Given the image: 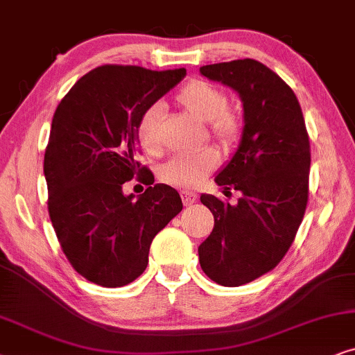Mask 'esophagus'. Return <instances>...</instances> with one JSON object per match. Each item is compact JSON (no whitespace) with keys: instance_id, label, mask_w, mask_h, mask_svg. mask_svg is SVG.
Masks as SVG:
<instances>
[{"instance_id":"1","label":"esophagus","mask_w":355,"mask_h":355,"mask_svg":"<svg viewBox=\"0 0 355 355\" xmlns=\"http://www.w3.org/2000/svg\"><path fill=\"white\" fill-rule=\"evenodd\" d=\"M180 196H182V201H183V205L185 206H191L193 202L196 201V195L193 191H180Z\"/></svg>"}]
</instances>
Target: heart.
<instances>
[{
  "label": "heart",
  "mask_w": 355,
  "mask_h": 355,
  "mask_svg": "<svg viewBox=\"0 0 355 355\" xmlns=\"http://www.w3.org/2000/svg\"><path fill=\"white\" fill-rule=\"evenodd\" d=\"M175 102L201 123H207L206 133L220 148L232 149L243 135V118L229 107V97L214 84L191 79L175 96ZM136 138L149 154H160L164 149V110L154 103L141 113L136 125ZM219 165V154L214 148H205L195 154H177L160 167L159 177L164 183L178 188L200 187Z\"/></svg>",
  "instance_id": "obj_1"
}]
</instances>
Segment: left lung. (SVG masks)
Wrapping results in <instances>:
<instances>
[{"label":"left lung","instance_id":"left-lung-1","mask_svg":"<svg viewBox=\"0 0 355 355\" xmlns=\"http://www.w3.org/2000/svg\"><path fill=\"white\" fill-rule=\"evenodd\" d=\"M201 74L239 92L242 141L216 183L242 193L237 205L212 195L201 202L214 229L200 245V264L217 284L239 287L271 271L294 242L309 202L310 141L295 94L257 60L206 64Z\"/></svg>","mask_w":355,"mask_h":355}]
</instances>
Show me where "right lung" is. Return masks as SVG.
Instances as JSON below:
<instances>
[{
	"instance_id": "1",
	"label": "right lung",
	"mask_w": 355,
	"mask_h": 355,
	"mask_svg": "<svg viewBox=\"0 0 355 355\" xmlns=\"http://www.w3.org/2000/svg\"><path fill=\"white\" fill-rule=\"evenodd\" d=\"M185 74L103 64L56 107L44 159L46 205L71 266L94 284L121 287L141 276L154 237L182 211L178 191L153 187V172L138 162L136 125ZM135 176L148 185L136 202L122 195Z\"/></svg>"
}]
</instances>
